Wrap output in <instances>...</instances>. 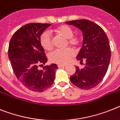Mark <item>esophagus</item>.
Segmentation results:
<instances>
[{"label":"esophagus","mask_w":120,"mask_h":120,"mask_svg":"<svg viewBox=\"0 0 120 120\" xmlns=\"http://www.w3.org/2000/svg\"><path fill=\"white\" fill-rule=\"evenodd\" d=\"M66 65H58V68H64L65 67Z\"/></svg>","instance_id":"obj_1"}]
</instances>
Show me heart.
<instances>
[{
	"label": "heart",
	"mask_w": 120,
	"mask_h": 120,
	"mask_svg": "<svg viewBox=\"0 0 120 120\" xmlns=\"http://www.w3.org/2000/svg\"><path fill=\"white\" fill-rule=\"evenodd\" d=\"M57 35L67 39L68 45L77 46L80 44V39L77 36H73V30L70 27L66 25H62L54 29ZM40 43L41 46L46 51H50L53 49V43L51 35L48 32H43L40 36ZM75 54L72 48L65 49H58L53 52L49 56L50 61L52 63L59 65L66 64Z\"/></svg>",
	"instance_id": "obj_1"
}]
</instances>
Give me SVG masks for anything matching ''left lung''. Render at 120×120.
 <instances>
[{"instance_id":"8db88e82","label":"left lung","mask_w":120,"mask_h":120,"mask_svg":"<svg viewBox=\"0 0 120 120\" xmlns=\"http://www.w3.org/2000/svg\"><path fill=\"white\" fill-rule=\"evenodd\" d=\"M66 24L79 28L82 32L83 45L77 55V60L86 62L84 68L76 66L70 80L83 90L94 88L102 80L109 65L111 51L105 32L96 23L86 19L68 21Z\"/></svg>"}]
</instances>
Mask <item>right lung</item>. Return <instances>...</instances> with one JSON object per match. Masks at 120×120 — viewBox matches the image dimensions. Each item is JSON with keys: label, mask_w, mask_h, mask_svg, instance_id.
<instances>
[{"label": "right lung", "mask_w": 120, "mask_h": 120, "mask_svg": "<svg viewBox=\"0 0 120 120\" xmlns=\"http://www.w3.org/2000/svg\"><path fill=\"white\" fill-rule=\"evenodd\" d=\"M50 24L30 23L22 26L13 34L9 44L8 55L17 79L30 90L42 92L53 84L56 64L38 66L48 61L40 43V36Z\"/></svg>", "instance_id": "1"}]
</instances>
